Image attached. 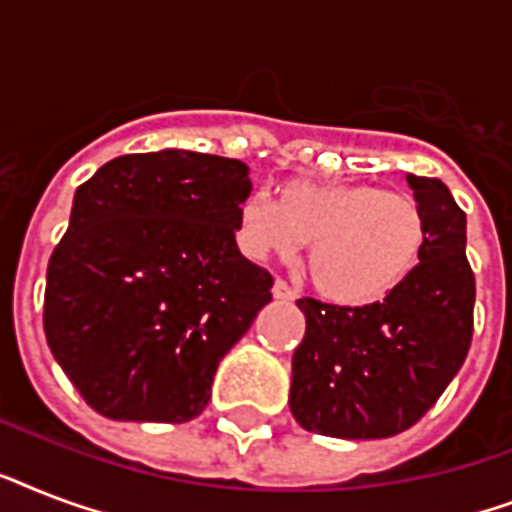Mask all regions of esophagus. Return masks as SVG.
<instances>
[{"instance_id":"obj_1","label":"esophagus","mask_w":512,"mask_h":512,"mask_svg":"<svg viewBox=\"0 0 512 512\" xmlns=\"http://www.w3.org/2000/svg\"><path fill=\"white\" fill-rule=\"evenodd\" d=\"M273 297L276 300H295V289L289 287L284 279H276L273 281Z\"/></svg>"}]
</instances>
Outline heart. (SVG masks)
I'll use <instances>...</instances> for the list:
<instances>
[{"label": "heart", "instance_id": "1", "mask_svg": "<svg viewBox=\"0 0 512 512\" xmlns=\"http://www.w3.org/2000/svg\"><path fill=\"white\" fill-rule=\"evenodd\" d=\"M239 244L249 257H289L308 244L305 273L324 300L364 308L409 281L428 244L425 212L409 193L366 183L295 180L276 201L249 193L239 209Z\"/></svg>", "mask_w": 512, "mask_h": 512}]
</instances>
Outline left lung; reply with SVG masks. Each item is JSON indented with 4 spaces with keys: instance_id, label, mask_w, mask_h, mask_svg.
<instances>
[{
    "instance_id": "1",
    "label": "left lung",
    "mask_w": 512,
    "mask_h": 512,
    "mask_svg": "<svg viewBox=\"0 0 512 512\" xmlns=\"http://www.w3.org/2000/svg\"><path fill=\"white\" fill-rule=\"evenodd\" d=\"M425 212L417 271L364 308L297 300L305 337L292 356L289 409L311 433L390 438L412 428L460 372L473 337L476 279L465 212L438 177L406 175Z\"/></svg>"
}]
</instances>
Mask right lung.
Returning <instances> with one entry per match:
<instances>
[{
    "instance_id": "add662e5",
    "label": "right lung",
    "mask_w": 512,
    "mask_h": 512,
    "mask_svg": "<svg viewBox=\"0 0 512 512\" xmlns=\"http://www.w3.org/2000/svg\"><path fill=\"white\" fill-rule=\"evenodd\" d=\"M252 191L239 159L164 148L76 188L47 265L44 335L98 414L188 422L217 364L271 303V273L236 247Z\"/></svg>"
}]
</instances>
